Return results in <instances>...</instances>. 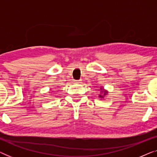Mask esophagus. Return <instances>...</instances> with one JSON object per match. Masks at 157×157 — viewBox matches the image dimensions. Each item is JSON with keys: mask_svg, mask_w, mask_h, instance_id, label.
I'll return each instance as SVG.
<instances>
[{"mask_svg": "<svg viewBox=\"0 0 157 157\" xmlns=\"http://www.w3.org/2000/svg\"><path fill=\"white\" fill-rule=\"evenodd\" d=\"M75 83H82V81H81V80H76V81H75Z\"/></svg>", "mask_w": 157, "mask_h": 157, "instance_id": "esophagus-1", "label": "esophagus"}]
</instances>
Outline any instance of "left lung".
<instances>
[{"instance_id":"left-lung-1","label":"left lung","mask_w":157,"mask_h":157,"mask_svg":"<svg viewBox=\"0 0 157 157\" xmlns=\"http://www.w3.org/2000/svg\"><path fill=\"white\" fill-rule=\"evenodd\" d=\"M101 94H102V95H99V97L100 98H104V96L106 95V94H107V91H105V90H103L101 88Z\"/></svg>"}]
</instances>
